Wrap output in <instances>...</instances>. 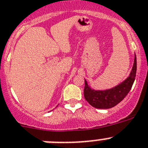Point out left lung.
Masks as SVG:
<instances>
[{"label": "left lung", "instance_id": "8db88e82", "mask_svg": "<svg viewBox=\"0 0 148 148\" xmlns=\"http://www.w3.org/2000/svg\"><path fill=\"white\" fill-rule=\"evenodd\" d=\"M136 74V57L135 55L133 66L130 76L122 83L112 89L106 90H92L86 80L84 89V95L86 101L91 106L99 109H109L121 102L131 90Z\"/></svg>", "mask_w": 148, "mask_h": 148}]
</instances>
